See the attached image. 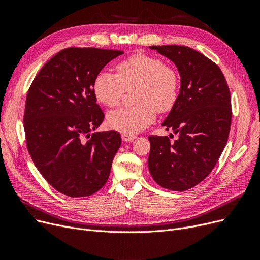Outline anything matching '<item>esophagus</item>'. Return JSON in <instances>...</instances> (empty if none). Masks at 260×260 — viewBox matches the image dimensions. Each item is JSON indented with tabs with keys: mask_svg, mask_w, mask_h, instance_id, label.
<instances>
[{
	"mask_svg": "<svg viewBox=\"0 0 260 260\" xmlns=\"http://www.w3.org/2000/svg\"><path fill=\"white\" fill-rule=\"evenodd\" d=\"M121 138L124 142H130V141L136 139V136L135 135H127V133H121Z\"/></svg>",
	"mask_w": 260,
	"mask_h": 260,
	"instance_id": "esophagus-1",
	"label": "esophagus"
}]
</instances>
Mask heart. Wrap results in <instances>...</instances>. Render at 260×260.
<instances>
[{
    "label": "heart",
    "mask_w": 260,
    "mask_h": 260,
    "mask_svg": "<svg viewBox=\"0 0 260 260\" xmlns=\"http://www.w3.org/2000/svg\"><path fill=\"white\" fill-rule=\"evenodd\" d=\"M116 73L103 70L95 76L92 84L94 96L101 104L113 108L120 103L125 90L137 86V105L109 113L107 123L111 128L136 135L154 121L156 111L167 113L175 106L179 96V76L160 58L135 54L118 62Z\"/></svg>",
    "instance_id": "obj_1"
}]
</instances>
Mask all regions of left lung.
I'll list each match as a JSON object with an SVG mask.
<instances>
[{"instance_id": "8db88e82", "label": "left lung", "mask_w": 260, "mask_h": 260, "mask_svg": "<svg viewBox=\"0 0 260 260\" xmlns=\"http://www.w3.org/2000/svg\"><path fill=\"white\" fill-rule=\"evenodd\" d=\"M149 49L175 62L181 86L161 123L178 139L170 142L168 137H148V169L160 186L185 191L202 182L222 154L231 127L230 90L221 69L202 53L181 45Z\"/></svg>"}]
</instances>
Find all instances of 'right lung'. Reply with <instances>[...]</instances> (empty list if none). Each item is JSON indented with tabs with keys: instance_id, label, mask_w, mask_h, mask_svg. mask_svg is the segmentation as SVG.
Masks as SVG:
<instances>
[{
	"instance_id": "add662e5",
	"label": "right lung",
	"mask_w": 260,
	"mask_h": 260,
	"mask_svg": "<svg viewBox=\"0 0 260 260\" xmlns=\"http://www.w3.org/2000/svg\"><path fill=\"white\" fill-rule=\"evenodd\" d=\"M119 50L68 48L46 62L31 83L23 115L28 152L55 190L83 198L103 187L121 138L93 132L104 113L93 94L94 78Z\"/></svg>"
}]
</instances>
